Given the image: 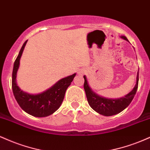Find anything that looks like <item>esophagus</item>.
<instances>
[{"instance_id":"1","label":"esophagus","mask_w":150,"mask_h":150,"mask_svg":"<svg viewBox=\"0 0 150 150\" xmlns=\"http://www.w3.org/2000/svg\"><path fill=\"white\" fill-rule=\"evenodd\" d=\"M80 73H82V72H80Z\"/></svg>"}]
</instances>
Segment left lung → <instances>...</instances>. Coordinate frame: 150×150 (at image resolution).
Wrapping results in <instances>:
<instances>
[{"instance_id":"obj_1","label":"left lung","mask_w":150,"mask_h":150,"mask_svg":"<svg viewBox=\"0 0 150 150\" xmlns=\"http://www.w3.org/2000/svg\"><path fill=\"white\" fill-rule=\"evenodd\" d=\"M120 38L128 42V39L125 36H120ZM83 77L85 79L84 89H85L87 101L89 106L99 114L105 116H111L121 112L131 103L138 87L139 70L137 73L136 84L134 88L124 97L118 98V99H108V98L99 96L97 93L93 92L92 88L89 87L88 81L85 75H84Z\"/></svg>"}]
</instances>
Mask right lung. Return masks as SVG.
<instances>
[{
	"instance_id": "add662e5",
	"label": "right lung",
	"mask_w": 150,
	"mask_h": 150,
	"mask_svg": "<svg viewBox=\"0 0 150 150\" xmlns=\"http://www.w3.org/2000/svg\"><path fill=\"white\" fill-rule=\"evenodd\" d=\"M27 41L24 43L13 65L12 88L17 102L26 113L35 117H46L53 114L59 108L64 99L65 92L73 82L76 73L62 78L44 92L29 94L19 87L17 84V73L20 67V58Z\"/></svg>"
}]
</instances>
